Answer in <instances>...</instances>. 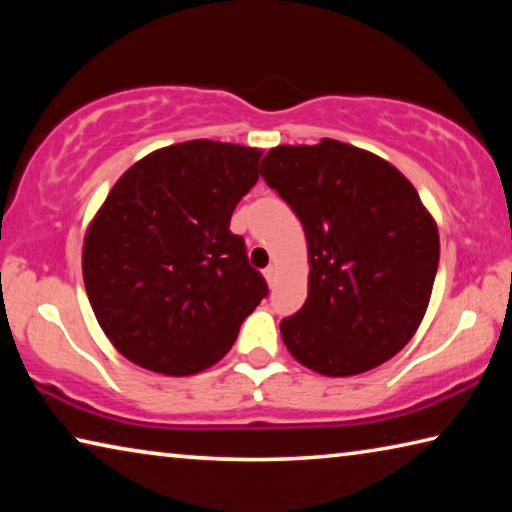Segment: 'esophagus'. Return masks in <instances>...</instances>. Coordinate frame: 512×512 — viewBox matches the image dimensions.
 Here are the masks:
<instances>
[{
  "label": "esophagus",
  "mask_w": 512,
  "mask_h": 512,
  "mask_svg": "<svg viewBox=\"0 0 512 512\" xmlns=\"http://www.w3.org/2000/svg\"><path fill=\"white\" fill-rule=\"evenodd\" d=\"M264 277H266V282H268V284H273V282H275V277H277V266H275V264L266 266V268H264Z\"/></svg>",
  "instance_id": "esophagus-1"
}]
</instances>
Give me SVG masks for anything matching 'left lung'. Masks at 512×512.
I'll list each match as a JSON object with an SVG mask.
<instances>
[{"instance_id":"left-lung-1","label":"left lung","mask_w":512,"mask_h":512,"mask_svg":"<svg viewBox=\"0 0 512 512\" xmlns=\"http://www.w3.org/2000/svg\"><path fill=\"white\" fill-rule=\"evenodd\" d=\"M262 178L305 228L309 293L280 323L293 359L352 377L393 359L429 307L438 225L391 162L339 140L282 144Z\"/></svg>"}]
</instances>
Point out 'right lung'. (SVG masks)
Here are the masks:
<instances>
[{
	"instance_id": "add662e5",
	"label": "right lung",
	"mask_w": 512,
	"mask_h": 512,
	"mask_svg": "<svg viewBox=\"0 0 512 512\" xmlns=\"http://www.w3.org/2000/svg\"><path fill=\"white\" fill-rule=\"evenodd\" d=\"M262 151L192 140L121 176L83 239L94 316L128 361L169 377L221 361L266 282L230 216L259 178Z\"/></svg>"
}]
</instances>
